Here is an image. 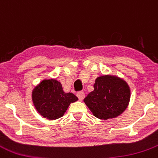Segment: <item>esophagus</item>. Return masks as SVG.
Listing matches in <instances>:
<instances>
[{
  "instance_id": "1",
  "label": "esophagus",
  "mask_w": 158,
  "mask_h": 158,
  "mask_svg": "<svg viewBox=\"0 0 158 158\" xmlns=\"http://www.w3.org/2000/svg\"><path fill=\"white\" fill-rule=\"evenodd\" d=\"M77 98H79V100L82 101V100L84 98V96H85V95H84V92H83V91H80V92H78V93L77 94Z\"/></svg>"
}]
</instances>
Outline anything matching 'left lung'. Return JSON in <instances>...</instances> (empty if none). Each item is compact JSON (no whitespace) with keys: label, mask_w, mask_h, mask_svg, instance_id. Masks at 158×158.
Returning <instances> with one entry per match:
<instances>
[{"label":"left lung","mask_w":158,"mask_h":158,"mask_svg":"<svg viewBox=\"0 0 158 158\" xmlns=\"http://www.w3.org/2000/svg\"><path fill=\"white\" fill-rule=\"evenodd\" d=\"M131 88L127 81L117 75L100 76L95 80L94 90L84 102L98 119L107 120L121 115L128 107Z\"/></svg>","instance_id":"left-lung-1"}]
</instances>
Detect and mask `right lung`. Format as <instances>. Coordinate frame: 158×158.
Instances as JSON below:
<instances>
[{
	"label": "right lung",
	"instance_id": "right-lung-1",
	"mask_svg": "<svg viewBox=\"0 0 158 158\" xmlns=\"http://www.w3.org/2000/svg\"><path fill=\"white\" fill-rule=\"evenodd\" d=\"M31 98L36 110L51 121L64 116L70 104L78 100L74 94L64 91L60 81L54 78L39 83L33 89Z\"/></svg>",
	"mask_w": 158,
	"mask_h": 158
}]
</instances>
